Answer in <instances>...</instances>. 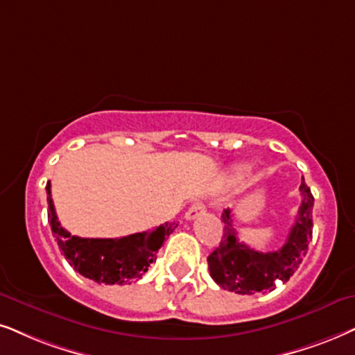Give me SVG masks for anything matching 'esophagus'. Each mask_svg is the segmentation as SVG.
<instances>
[{"instance_id": "1", "label": "esophagus", "mask_w": 355, "mask_h": 355, "mask_svg": "<svg viewBox=\"0 0 355 355\" xmlns=\"http://www.w3.org/2000/svg\"><path fill=\"white\" fill-rule=\"evenodd\" d=\"M203 213H205V205L201 203V201H196V203H193L190 208L187 209L185 218L188 219V221H191V219L201 216V214H203Z\"/></svg>"}]
</instances>
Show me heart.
Here are the masks:
<instances>
[{
	"label": "heart",
	"instance_id": "obj_1",
	"mask_svg": "<svg viewBox=\"0 0 355 355\" xmlns=\"http://www.w3.org/2000/svg\"><path fill=\"white\" fill-rule=\"evenodd\" d=\"M245 168H248V167H244V165H241V167H237V168H236V175L244 173V172H245Z\"/></svg>",
	"mask_w": 355,
	"mask_h": 355
}]
</instances>
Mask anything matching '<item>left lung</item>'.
Here are the masks:
<instances>
[{
    "label": "left lung",
    "mask_w": 355,
    "mask_h": 355,
    "mask_svg": "<svg viewBox=\"0 0 355 355\" xmlns=\"http://www.w3.org/2000/svg\"><path fill=\"white\" fill-rule=\"evenodd\" d=\"M302 205L298 216L286 242L278 250L259 252L242 244L232 224L230 209H224V234L221 244L208 255L209 275L224 290L239 295H254L257 291L273 290L275 282L290 280L308 252V244L313 237V198L306 183L300 185Z\"/></svg>",
    "instance_id": "obj_1"
}]
</instances>
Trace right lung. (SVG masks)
Here are the masks:
<instances>
[{"label": "right lung", "instance_id": "add662e5", "mask_svg": "<svg viewBox=\"0 0 355 355\" xmlns=\"http://www.w3.org/2000/svg\"><path fill=\"white\" fill-rule=\"evenodd\" d=\"M49 224L58 249L80 275L105 285H124L142 277L157 259V252L177 224L165 223L152 231L136 232L118 239H89L71 236L58 221L51 195V182L47 183Z\"/></svg>", "mask_w": 355, "mask_h": 355}]
</instances>
